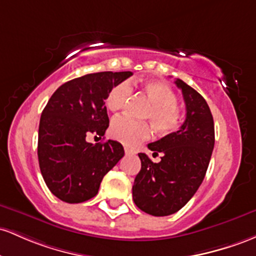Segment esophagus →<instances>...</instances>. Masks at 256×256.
<instances>
[{"label": "esophagus", "instance_id": "34e87169", "mask_svg": "<svg viewBox=\"0 0 256 256\" xmlns=\"http://www.w3.org/2000/svg\"><path fill=\"white\" fill-rule=\"evenodd\" d=\"M124 152H126V154H136V151L132 150V148H127V146H126V148H124Z\"/></svg>", "mask_w": 256, "mask_h": 256}]
</instances>
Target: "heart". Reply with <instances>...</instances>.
Masks as SVG:
<instances>
[{"label":"heart","mask_w":256,"mask_h":256,"mask_svg":"<svg viewBox=\"0 0 256 256\" xmlns=\"http://www.w3.org/2000/svg\"><path fill=\"white\" fill-rule=\"evenodd\" d=\"M142 92L151 102L145 117L151 120L154 129L160 134H169L180 126L182 114L178 106V96L173 88L160 81H148L142 86ZM132 87L123 81L114 84L106 96V105L111 111H118L127 104ZM110 136L124 145L134 146L151 136V127L146 122H138L127 116L114 117L110 124Z\"/></svg>","instance_id":"heart-1"}]
</instances>
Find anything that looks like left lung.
<instances>
[{
  "mask_svg": "<svg viewBox=\"0 0 256 256\" xmlns=\"http://www.w3.org/2000/svg\"><path fill=\"white\" fill-rule=\"evenodd\" d=\"M186 105V118L179 130L148 144L154 163L139 154L142 169L133 185L136 206L154 216H166L182 208L204 179L214 148V120L210 108L197 90L176 78Z\"/></svg>",
  "mask_w": 256,
  "mask_h": 256,
  "instance_id": "obj_1",
  "label": "left lung"
}]
</instances>
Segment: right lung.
I'll return each instance as SVG.
<instances>
[{"instance_id": "obj_1", "label": "right lung", "mask_w": 256, "mask_h": 256, "mask_svg": "<svg viewBox=\"0 0 256 256\" xmlns=\"http://www.w3.org/2000/svg\"><path fill=\"white\" fill-rule=\"evenodd\" d=\"M132 74L104 71L77 77L60 86L43 108L37 145L40 169L46 185L62 202L93 198L105 174L124 156L120 142L92 144L86 136H104L108 90Z\"/></svg>"}]
</instances>
